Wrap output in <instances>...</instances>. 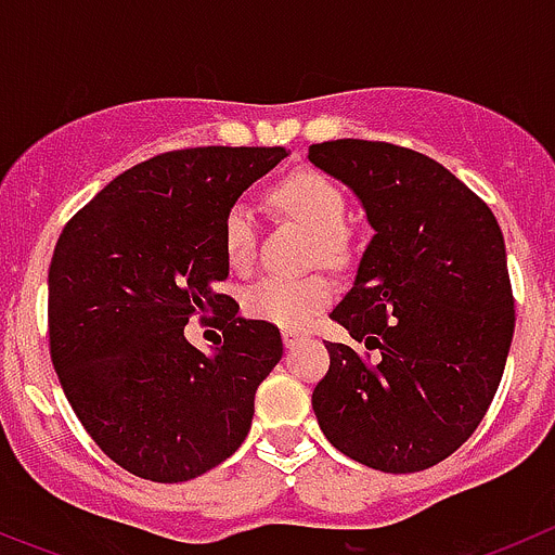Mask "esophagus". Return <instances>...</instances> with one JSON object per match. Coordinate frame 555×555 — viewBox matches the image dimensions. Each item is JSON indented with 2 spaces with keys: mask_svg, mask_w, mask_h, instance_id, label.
<instances>
[{
  "mask_svg": "<svg viewBox=\"0 0 555 555\" xmlns=\"http://www.w3.org/2000/svg\"><path fill=\"white\" fill-rule=\"evenodd\" d=\"M302 338H306V336H302V333H294V331H286V333H283V345H286V347H288V350H292V347H297V345H300Z\"/></svg>",
  "mask_w": 555,
  "mask_h": 555,
  "instance_id": "esophagus-1",
  "label": "esophagus"
}]
</instances>
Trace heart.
Returning <instances> with one entry per match:
<instances>
[{
	"label": "heart",
	"instance_id": "heart-1",
	"mask_svg": "<svg viewBox=\"0 0 555 555\" xmlns=\"http://www.w3.org/2000/svg\"><path fill=\"white\" fill-rule=\"evenodd\" d=\"M274 208L306 224L317 238L325 258H336L345 249L347 197L327 175L317 169H297L269 191ZM258 224L244 199H235L222 219V249L233 269L253 267ZM333 283L322 274L308 278H263L244 292V313L269 325L302 331L333 302Z\"/></svg>",
	"mask_w": 555,
	"mask_h": 555
}]
</instances>
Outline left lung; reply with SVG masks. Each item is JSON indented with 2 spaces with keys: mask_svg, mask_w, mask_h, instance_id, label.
Wrapping results in <instances>:
<instances>
[{
  "mask_svg": "<svg viewBox=\"0 0 555 555\" xmlns=\"http://www.w3.org/2000/svg\"><path fill=\"white\" fill-rule=\"evenodd\" d=\"M308 158L350 185L375 228L331 320L313 414L336 450L380 473H420L467 442L494 400L514 336L506 244L453 171L389 141L338 139Z\"/></svg>",
  "mask_w": 555,
  "mask_h": 555,
  "instance_id": "1",
  "label": "left lung"
}]
</instances>
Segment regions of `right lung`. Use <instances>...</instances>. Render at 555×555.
I'll list each match as a JSON object with an SVG mask.
<instances>
[{"instance_id":"add662e5","label":"right lung","mask_w":555,"mask_h":555,"mask_svg":"<svg viewBox=\"0 0 555 555\" xmlns=\"http://www.w3.org/2000/svg\"><path fill=\"white\" fill-rule=\"evenodd\" d=\"M286 146L160 152L105 185L61 230L49 263V352L96 448L158 483L222 464L253 425L281 331L238 320L217 292L230 263L224 210ZM217 312V318H210ZM199 315L223 331L214 359L188 345Z\"/></svg>"}]
</instances>
